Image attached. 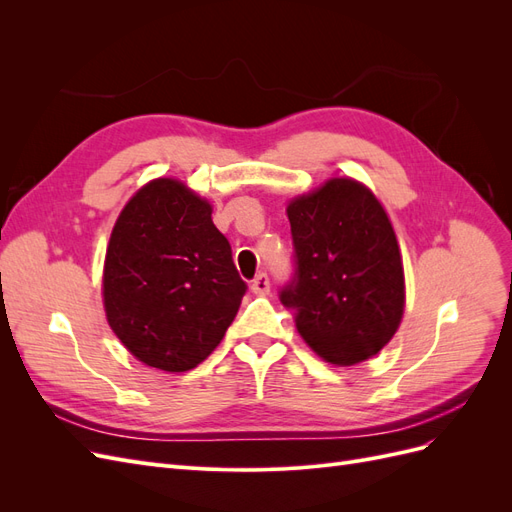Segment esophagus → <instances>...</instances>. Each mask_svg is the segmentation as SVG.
I'll return each instance as SVG.
<instances>
[{
	"label": "esophagus",
	"mask_w": 512,
	"mask_h": 512,
	"mask_svg": "<svg viewBox=\"0 0 512 512\" xmlns=\"http://www.w3.org/2000/svg\"><path fill=\"white\" fill-rule=\"evenodd\" d=\"M269 290H271L269 275L267 273H258L254 280H252V292L260 294V297H265V294H269Z\"/></svg>",
	"instance_id": "1"
}]
</instances>
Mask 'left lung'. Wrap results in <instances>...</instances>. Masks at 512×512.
Here are the masks:
<instances>
[{
  "mask_svg": "<svg viewBox=\"0 0 512 512\" xmlns=\"http://www.w3.org/2000/svg\"><path fill=\"white\" fill-rule=\"evenodd\" d=\"M294 271L280 301L297 309L301 337L324 361L354 365L378 354L404 316L399 245L363 183L331 179L288 205Z\"/></svg>",
  "mask_w": 512,
  "mask_h": 512,
  "instance_id": "1",
  "label": "left lung"
}]
</instances>
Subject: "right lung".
Wrapping results in <instances>:
<instances>
[{
  "label": "right lung",
  "instance_id": "1",
  "mask_svg": "<svg viewBox=\"0 0 512 512\" xmlns=\"http://www.w3.org/2000/svg\"><path fill=\"white\" fill-rule=\"evenodd\" d=\"M247 284L211 205L156 179L123 207L104 260V309L138 361L188 371L222 342Z\"/></svg>",
  "mask_w": 512,
  "mask_h": 512
}]
</instances>
